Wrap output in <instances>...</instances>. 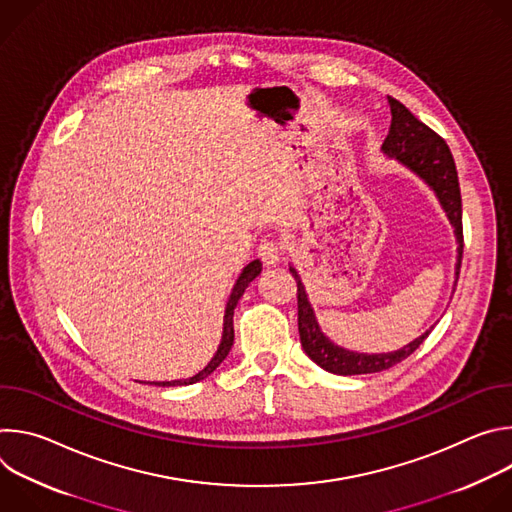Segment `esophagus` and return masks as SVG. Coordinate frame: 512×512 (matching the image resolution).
<instances>
[{
    "label": "esophagus",
    "instance_id": "obj_1",
    "mask_svg": "<svg viewBox=\"0 0 512 512\" xmlns=\"http://www.w3.org/2000/svg\"><path fill=\"white\" fill-rule=\"evenodd\" d=\"M259 259L265 263V265H277L281 261V255H283V243L271 235H267L261 243H259Z\"/></svg>",
    "mask_w": 512,
    "mask_h": 512
}]
</instances>
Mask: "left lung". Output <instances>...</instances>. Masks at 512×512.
Returning a JSON list of instances; mask_svg holds the SVG:
<instances>
[{
    "instance_id": "8db88e82",
    "label": "left lung",
    "mask_w": 512,
    "mask_h": 512,
    "mask_svg": "<svg viewBox=\"0 0 512 512\" xmlns=\"http://www.w3.org/2000/svg\"><path fill=\"white\" fill-rule=\"evenodd\" d=\"M391 105V127L389 135L385 137L383 152L389 158H397L403 166L415 172L440 200L442 208L446 210L450 223L456 233L458 241V263H456V281L460 275L462 265V251H464V233H462V196H460V182L456 164L448 143L421 123L403 103L389 97ZM291 275L296 277L298 283V330L300 340L306 354L328 373L334 375H369L381 373L391 369L393 364L405 360L413 354L421 342L429 336L431 330L403 346L395 352H381V354H364L352 352L342 346H336L332 340L324 336L314 316V308L308 302V294L304 283L294 267H289Z\"/></svg>"
}]
</instances>
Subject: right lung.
<instances>
[{
  "instance_id": "obj_1",
  "label": "right lung",
  "mask_w": 512,
  "mask_h": 512,
  "mask_svg": "<svg viewBox=\"0 0 512 512\" xmlns=\"http://www.w3.org/2000/svg\"><path fill=\"white\" fill-rule=\"evenodd\" d=\"M259 273H261V261L255 259V261H251V263L243 269V273L239 275V279H237V283H235V287H233V291H231V298H229V302H227V308H225V324H223V338H221V344H218L216 354L212 356V360L206 364V367H204L198 375H194V377H190V379L162 381V383H154V385H158V387H178V385H192V383H198V381L206 379V377L218 367V364H221V362L227 358V354H229V350H231V346H233V340H235V328H233V314H235V308H237L241 296L245 294L247 285H249Z\"/></svg>"
}]
</instances>
